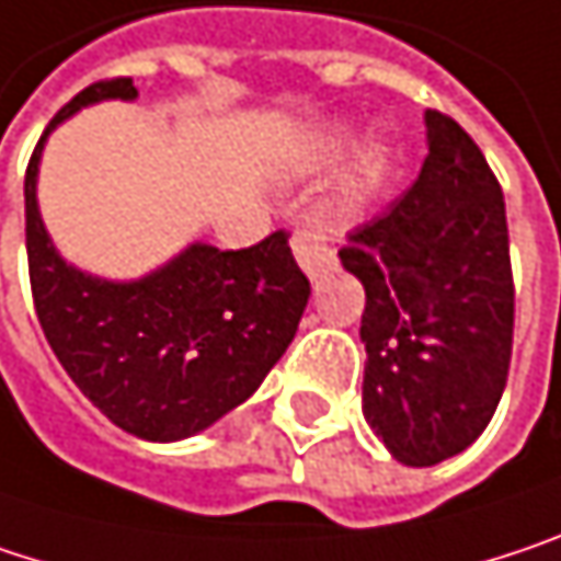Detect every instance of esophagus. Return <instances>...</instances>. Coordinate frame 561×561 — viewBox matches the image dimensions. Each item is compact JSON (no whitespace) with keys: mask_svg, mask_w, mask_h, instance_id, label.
I'll return each instance as SVG.
<instances>
[{"mask_svg":"<svg viewBox=\"0 0 561 561\" xmlns=\"http://www.w3.org/2000/svg\"><path fill=\"white\" fill-rule=\"evenodd\" d=\"M294 257H297V264L310 274V277H319L322 271H329V267H335V254H332V248L329 242L313 232V229H300V232H294Z\"/></svg>","mask_w":561,"mask_h":561,"instance_id":"obj_1","label":"esophagus"}]
</instances>
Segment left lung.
<instances>
[{
  "mask_svg": "<svg viewBox=\"0 0 561 561\" xmlns=\"http://www.w3.org/2000/svg\"><path fill=\"white\" fill-rule=\"evenodd\" d=\"M426 141L416 183L339 251L365 287V420L413 468L458 456L484 433L514 348L501 183L456 118L426 112Z\"/></svg>",
  "mask_w": 561,
  "mask_h": 561,
  "instance_id": "1",
  "label": "left lung"
}]
</instances>
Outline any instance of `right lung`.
Segmentation results:
<instances>
[{
  "mask_svg": "<svg viewBox=\"0 0 561 561\" xmlns=\"http://www.w3.org/2000/svg\"><path fill=\"white\" fill-rule=\"evenodd\" d=\"M128 77L90 83L44 128L25 171L28 277L44 339L93 407L151 443L186 439L245 403L280 362L310 300L287 232L239 251L190 245L141 280L70 267L37 213V161L57 122L100 100H135Z\"/></svg>",
  "mask_w": 561,
  "mask_h": 561,
  "instance_id": "1",
  "label": "right lung"
}]
</instances>
